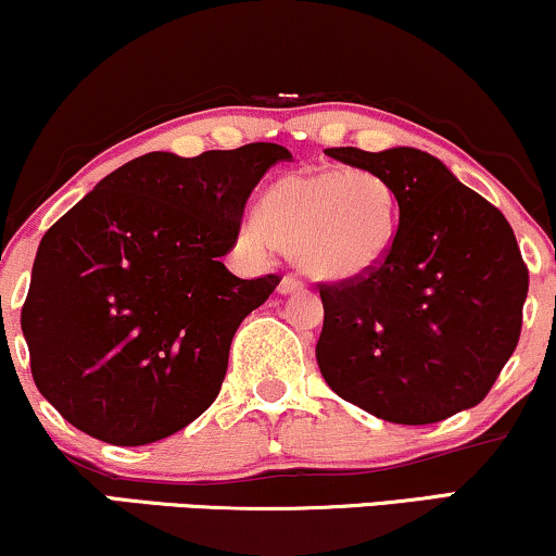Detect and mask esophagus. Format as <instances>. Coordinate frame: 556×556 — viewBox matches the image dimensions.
<instances>
[{
  "mask_svg": "<svg viewBox=\"0 0 556 556\" xmlns=\"http://www.w3.org/2000/svg\"><path fill=\"white\" fill-rule=\"evenodd\" d=\"M303 287L305 285L300 282L295 274H285L282 282H279V292H282V295H290V292H300V290H303Z\"/></svg>",
  "mask_w": 556,
  "mask_h": 556,
  "instance_id": "34e87169",
  "label": "esophagus"
}]
</instances>
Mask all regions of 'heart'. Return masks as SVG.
<instances>
[{"instance_id": "1", "label": "heart", "mask_w": 556, "mask_h": 556, "mask_svg": "<svg viewBox=\"0 0 556 556\" xmlns=\"http://www.w3.org/2000/svg\"><path fill=\"white\" fill-rule=\"evenodd\" d=\"M261 217L245 225L251 243H277L307 277L350 282L378 269L399 227L396 193L365 168H307L266 189Z\"/></svg>"}]
</instances>
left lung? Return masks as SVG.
Returning <instances> with one entry per match:
<instances>
[{
	"label": "left lung",
	"mask_w": 556,
	"mask_h": 556,
	"mask_svg": "<svg viewBox=\"0 0 556 556\" xmlns=\"http://www.w3.org/2000/svg\"><path fill=\"white\" fill-rule=\"evenodd\" d=\"M326 155L378 173L399 202L391 253L367 277L320 285V376L396 425H432L490 393L523 326L528 269L497 206L414 147Z\"/></svg>",
	"instance_id": "left-lung-1"
}]
</instances>
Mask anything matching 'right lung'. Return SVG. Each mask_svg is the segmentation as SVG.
<instances>
[{
  "mask_svg": "<svg viewBox=\"0 0 556 556\" xmlns=\"http://www.w3.org/2000/svg\"><path fill=\"white\" fill-rule=\"evenodd\" d=\"M290 157L271 142L147 152L49 227L20 324L33 380L66 422L147 445L210 409L240 320L279 285L240 279L223 256L251 191Z\"/></svg>",
  "mask_w": 556,
  "mask_h": 556,
  "instance_id": "right-lung-1",
  "label": "right lung"
}]
</instances>
